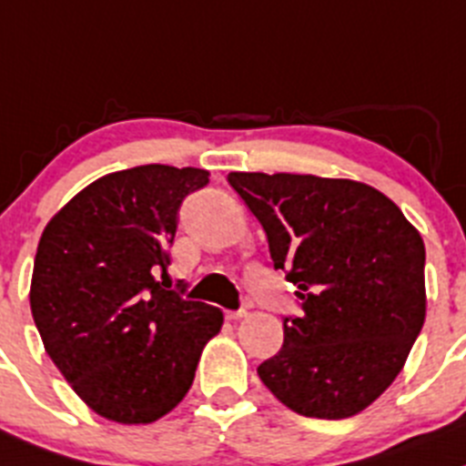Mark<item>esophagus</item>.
<instances>
[{
	"instance_id": "34e87169",
	"label": "esophagus",
	"mask_w": 466,
	"mask_h": 466,
	"mask_svg": "<svg viewBox=\"0 0 466 466\" xmlns=\"http://www.w3.org/2000/svg\"><path fill=\"white\" fill-rule=\"evenodd\" d=\"M226 318H228V320H233V322L242 320V318H247V311H245V309H240V311H228V313H226Z\"/></svg>"
}]
</instances>
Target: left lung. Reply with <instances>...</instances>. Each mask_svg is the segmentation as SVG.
Returning <instances> with one entry per match:
<instances>
[{"mask_svg":"<svg viewBox=\"0 0 466 466\" xmlns=\"http://www.w3.org/2000/svg\"><path fill=\"white\" fill-rule=\"evenodd\" d=\"M265 228L302 318L258 366L265 387L313 419H348L396 380L425 320V247L400 208L366 183L230 171Z\"/></svg>","mask_w":466,"mask_h":466,"instance_id":"1","label":"left lung"}]
</instances>
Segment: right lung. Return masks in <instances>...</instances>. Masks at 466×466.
<instances>
[{
    "instance_id": "obj_1",
    "label": "right lung",
    "mask_w": 466,
    "mask_h": 466,
    "mask_svg": "<svg viewBox=\"0 0 466 466\" xmlns=\"http://www.w3.org/2000/svg\"><path fill=\"white\" fill-rule=\"evenodd\" d=\"M208 171L144 164L93 180L43 230L31 316L73 391L114 423H153L194 382L224 313L164 290L178 208Z\"/></svg>"
}]
</instances>
